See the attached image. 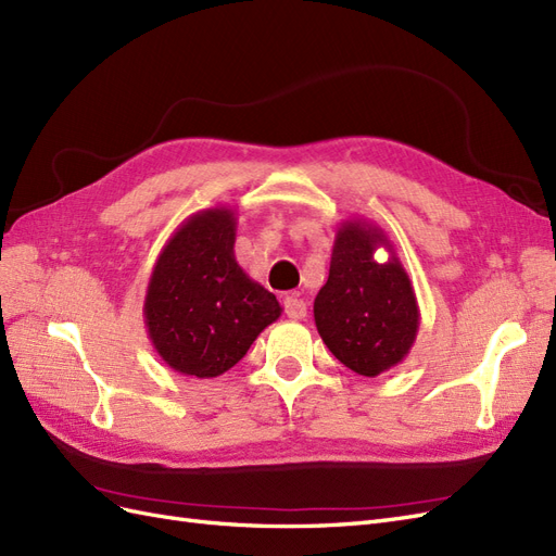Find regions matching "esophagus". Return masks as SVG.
<instances>
[{"instance_id": "esophagus-1", "label": "esophagus", "mask_w": 556, "mask_h": 556, "mask_svg": "<svg viewBox=\"0 0 556 556\" xmlns=\"http://www.w3.org/2000/svg\"><path fill=\"white\" fill-rule=\"evenodd\" d=\"M282 308H285V315L292 317V319H304L306 317V304H304V299H299V294L285 296Z\"/></svg>"}]
</instances>
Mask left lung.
Instances as JSON below:
<instances>
[{
  "label": "left lung",
  "instance_id": "1",
  "mask_svg": "<svg viewBox=\"0 0 556 556\" xmlns=\"http://www.w3.org/2000/svg\"><path fill=\"white\" fill-rule=\"evenodd\" d=\"M378 247L391 252L387 263L375 262ZM313 315L325 345L350 371L376 378L406 359L419 308L406 268L380 227L359 217L341 223Z\"/></svg>",
  "mask_w": 556,
  "mask_h": 556
}]
</instances>
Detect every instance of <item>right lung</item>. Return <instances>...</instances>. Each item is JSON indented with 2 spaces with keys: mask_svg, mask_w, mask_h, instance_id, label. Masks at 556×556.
Masks as SVG:
<instances>
[{
  "mask_svg": "<svg viewBox=\"0 0 556 556\" xmlns=\"http://www.w3.org/2000/svg\"><path fill=\"white\" fill-rule=\"evenodd\" d=\"M237 215L215 206L190 215L166 241L148 280V339L176 374L223 376L280 317L276 294L233 257Z\"/></svg>",
  "mask_w": 556,
  "mask_h": 556,
  "instance_id": "obj_1",
  "label": "right lung"
}]
</instances>
